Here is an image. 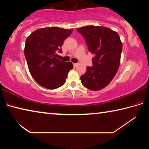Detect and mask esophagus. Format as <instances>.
Segmentation results:
<instances>
[{"label": "esophagus", "instance_id": "1", "mask_svg": "<svg viewBox=\"0 0 149 149\" xmlns=\"http://www.w3.org/2000/svg\"><path fill=\"white\" fill-rule=\"evenodd\" d=\"M73 65H74V67H76L77 65V64H75V63H74V64H73Z\"/></svg>", "mask_w": 149, "mask_h": 149}]
</instances>
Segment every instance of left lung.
Listing matches in <instances>:
<instances>
[{"label":"left lung","instance_id":"obj_1","mask_svg":"<svg viewBox=\"0 0 149 149\" xmlns=\"http://www.w3.org/2000/svg\"><path fill=\"white\" fill-rule=\"evenodd\" d=\"M84 37L92 54L93 67L81 76L82 85L91 91L102 89L110 84L119 68L122 42L116 31L102 26H89L77 29Z\"/></svg>","mask_w":149,"mask_h":149}]
</instances>
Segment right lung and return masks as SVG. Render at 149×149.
Returning a JSON list of instances; mask_svg holds the SVG:
<instances>
[{
    "instance_id": "obj_1",
    "label": "right lung",
    "mask_w": 149,
    "mask_h": 149,
    "mask_svg": "<svg viewBox=\"0 0 149 149\" xmlns=\"http://www.w3.org/2000/svg\"><path fill=\"white\" fill-rule=\"evenodd\" d=\"M72 31L57 27H43L27 37L24 54L28 68L33 78L42 87L55 89L65 82L73 64L58 59L56 51L62 52L60 47Z\"/></svg>"
}]
</instances>
